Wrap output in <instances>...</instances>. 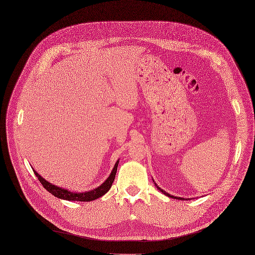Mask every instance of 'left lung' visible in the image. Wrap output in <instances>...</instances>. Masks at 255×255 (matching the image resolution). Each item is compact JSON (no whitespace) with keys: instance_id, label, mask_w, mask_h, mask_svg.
Wrapping results in <instances>:
<instances>
[{"instance_id":"obj_1","label":"left lung","mask_w":255,"mask_h":255,"mask_svg":"<svg viewBox=\"0 0 255 255\" xmlns=\"http://www.w3.org/2000/svg\"><path fill=\"white\" fill-rule=\"evenodd\" d=\"M154 184H155V185H156V187H157V188H158V189H159V190H160V191H161V192H162V193H163V194H165V195H167V196H168V197H171V198H174V199H175V198H176V199H180V200H183V199H184V198H182V197H175V196H173V195H170V194H169V193H167V192H165V191H163V190H162V189H161V188H160V187H158V186H157V184H156V183H155V182H154Z\"/></svg>"}]
</instances>
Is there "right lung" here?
<instances>
[{"instance_id":"obj_1","label":"right lung","mask_w":255,"mask_h":255,"mask_svg":"<svg viewBox=\"0 0 255 255\" xmlns=\"http://www.w3.org/2000/svg\"><path fill=\"white\" fill-rule=\"evenodd\" d=\"M118 163L119 160H117V162L115 163V166L113 168V170L111 172V174L109 175V177L105 180V182L103 184H101L100 186H98L97 188L90 190V191H86V192H71L68 189H64V188H60L50 182H48L47 180H45L37 171H35L33 169V171L35 173V175L38 177L39 181L41 182V184L44 186V188L49 191L50 193H52L54 196L60 198V199H65L68 201H93L101 196H103L105 193H107L109 191V189L111 188L113 181L115 179V175L117 172V167H118Z\"/></svg>"}]
</instances>
